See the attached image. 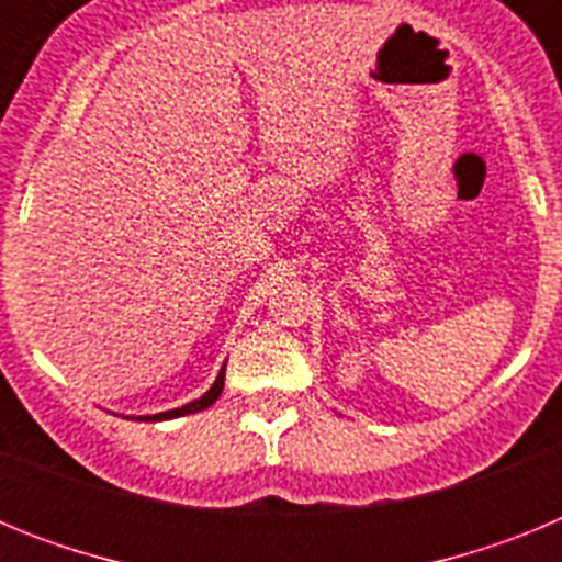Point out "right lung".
I'll return each instance as SVG.
<instances>
[{
    "instance_id": "obj_1",
    "label": "right lung",
    "mask_w": 562,
    "mask_h": 562,
    "mask_svg": "<svg viewBox=\"0 0 562 562\" xmlns=\"http://www.w3.org/2000/svg\"><path fill=\"white\" fill-rule=\"evenodd\" d=\"M222 389H225V366H222V371L216 374V382H213L211 389L205 391V394L200 396V400L188 402V405H182V408H173V411H162V414H154V416H134V419H146V422H162V419H177V416H186V414H196V411H205L211 408L213 402L220 400ZM128 419V416H126Z\"/></svg>"
}]
</instances>
